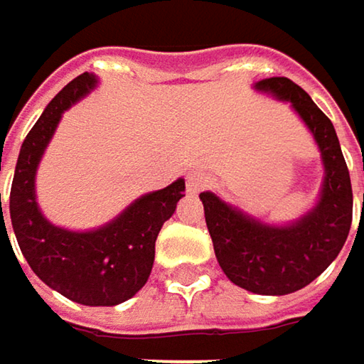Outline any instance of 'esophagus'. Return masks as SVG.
Segmentation results:
<instances>
[{
    "label": "esophagus",
    "mask_w": 364,
    "mask_h": 364,
    "mask_svg": "<svg viewBox=\"0 0 364 364\" xmlns=\"http://www.w3.org/2000/svg\"><path fill=\"white\" fill-rule=\"evenodd\" d=\"M208 187V177L204 175V173H191L189 177H187V191L191 193V196H198L200 191H204Z\"/></svg>",
    "instance_id": "1"
}]
</instances>
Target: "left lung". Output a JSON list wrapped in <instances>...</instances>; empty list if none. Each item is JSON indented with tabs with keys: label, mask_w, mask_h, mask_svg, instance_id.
Wrapping results in <instances>:
<instances>
[{
	"label": "left lung",
	"mask_w": 364,
	"mask_h": 364,
	"mask_svg": "<svg viewBox=\"0 0 364 364\" xmlns=\"http://www.w3.org/2000/svg\"><path fill=\"white\" fill-rule=\"evenodd\" d=\"M257 92L291 103L310 130L325 168L318 198L289 223H267L215 191H202L206 228L225 276L257 295H289L316 280L346 245L352 225V185L337 132L310 95L289 77H265Z\"/></svg>",
	"instance_id": "1"
}]
</instances>
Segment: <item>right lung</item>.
Instances as JSON below:
<instances>
[{
  "instance_id": "right-lung-1",
  "label": "right lung",
  "mask_w": 364,
  "mask_h": 364,
  "mask_svg": "<svg viewBox=\"0 0 364 364\" xmlns=\"http://www.w3.org/2000/svg\"><path fill=\"white\" fill-rule=\"evenodd\" d=\"M97 86L99 77L95 73L77 75L48 103L29 130L14 171L10 221L21 253L41 282L82 306H117L145 287L154 267L156 238L183 198L185 179L143 193L117 217L95 230H67L43 217L36 193L37 168L43 151L63 113ZM0 215V238L1 234L8 238L1 196Z\"/></svg>"
}]
</instances>
